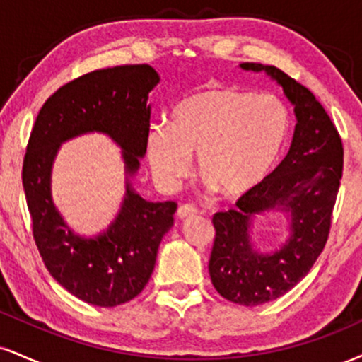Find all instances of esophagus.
Instances as JSON below:
<instances>
[{
    "mask_svg": "<svg viewBox=\"0 0 362 362\" xmlns=\"http://www.w3.org/2000/svg\"><path fill=\"white\" fill-rule=\"evenodd\" d=\"M195 214H197V209H195L194 206H190V204H185V206H180L178 207L177 211V217L180 221L184 219H190V217H194Z\"/></svg>",
    "mask_w": 362,
    "mask_h": 362,
    "instance_id": "34e87169",
    "label": "esophagus"
}]
</instances>
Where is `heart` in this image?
I'll return each instance as SVG.
<instances>
[{
    "label": "heart",
    "mask_w": 362,
    "mask_h": 362,
    "mask_svg": "<svg viewBox=\"0 0 362 362\" xmlns=\"http://www.w3.org/2000/svg\"><path fill=\"white\" fill-rule=\"evenodd\" d=\"M288 136L290 112L280 98L211 86L185 95L172 123L148 129L146 160L158 185L172 190L192 173L199 155L207 184L239 199L267 182Z\"/></svg>",
    "instance_id": "1"
}]
</instances>
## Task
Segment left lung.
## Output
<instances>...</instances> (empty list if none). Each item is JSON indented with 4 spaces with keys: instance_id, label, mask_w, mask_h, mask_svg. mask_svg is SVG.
<instances>
[{
    "instance_id": "left-lung-1",
    "label": "left lung",
    "mask_w": 362,
    "mask_h": 362,
    "mask_svg": "<svg viewBox=\"0 0 362 362\" xmlns=\"http://www.w3.org/2000/svg\"><path fill=\"white\" fill-rule=\"evenodd\" d=\"M239 67L264 72L275 81L297 119L290 151L267 182L239 199L236 209L212 217V285L229 302L256 307L293 288L324 250L341 185L344 150L329 115L307 87L273 65L245 62ZM268 211L287 217L289 238L276 250L263 253L250 234L255 217Z\"/></svg>"
}]
</instances>
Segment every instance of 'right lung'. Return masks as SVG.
Instances as JSON below:
<instances>
[{
	"instance_id": "add662e5",
	"label": "right lung",
	"mask_w": 362,
	"mask_h": 362,
	"mask_svg": "<svg viewBox=\"0 0 362 362\" xmlns=\"http://www.w3.org/2000/svg\"><path fill=\"white\" fill-rule=\"evenodd\" d=\"M158 82V72L146 64L86 74L47 99L30 134L21 180L35 243L50 275L90 305L116 307L141 293L153 273L160 243L173 226V200L150 202L132 185L146 153L148 94ZM87 132L111 137L125 165L120 211L94 237L76 233L51 197V170L59 146Z\"/></svg>"
}]
</instances>
